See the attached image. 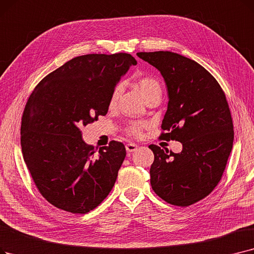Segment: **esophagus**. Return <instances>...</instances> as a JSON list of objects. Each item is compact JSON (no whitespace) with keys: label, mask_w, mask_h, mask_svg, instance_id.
<instances>
[{"label":"esophagus","mask_w":254,"mask_h":254,"mask_svg":"<svg viewBox=\"0 0 254 254\" xmlns=\"http://www.w3.org/2000/svg\"><path fill=\"white\" fill-rule=\"evenodd\" d=\"M137 148H138V146H137V144H135V143H127V144L126 145V149L128 152H133V151L137 150Z\"/></svg>","instance_id":"34e87169"}]
</instances>
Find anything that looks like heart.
<instances>
[{"mask_svg":"<svg viewBox=\"0 0 254 254\" xmlns=\"http://www.w3.org/2000/svg\"><path fill=\"white\" fill-rule=\"evenodd\" d=\"M134 85L140 92V94L142 95V97L144 98V101H146L148 97L154 94H159V95L162 94V85L160 81L156 78H153V76L141 75L134 81ZM120 93H121V87L118 85L114 88L111 95H110V98H109L110 108H113L116 105ZM142 127H143V125L141 123H131L127 127V133L130 136L140 137L142 134Z\"/></svg>","mask_w":254,"mask_h":254,"instance_id":"obj_1","label":"heart"}]
</instances>
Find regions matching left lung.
Wrapping results in <instances>:
<instances>
[{"instance_id": "8db88e82", "label": "left lung", "mask_w": 254, "mask_h": 254, "mask_svg": "<svg viewBox=\"0 0 254 254\" xmlns=\"http://www.w3.org/2000/svg\"><path fill=\"white\" fill-rule=\"evenodd\" d=\"M168 90V108L160 137L180 141L174 153L158 145L150 167L151 188L166 202L189 206L203 199L221 180L233 148L234 126L224 91L200 64L172 52H141Z\"/></svg>"}]
</instances>
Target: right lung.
I'll use <instances>...</instances> for the list:
<instances>
[{
	"label": "right lung",
	"mask_w": 254,
	"mask_h": 254,
	"mask_svg": "<svg viewBox=\"0 0 254 254\" xmlns=\"http://www.w3.org/2000/svg\"><path fill=\"white\" fill-rule=\"evenodd\" d=\"M136 59L129 54L75 57L35 87L21 117L24 160L40 194L63 211L86 214L111 192L126 158L121 142L98 150L81 127L105 116L116 84Z\"/></svg>",
	"instance_id": "add662e5"
}]
</instances>
